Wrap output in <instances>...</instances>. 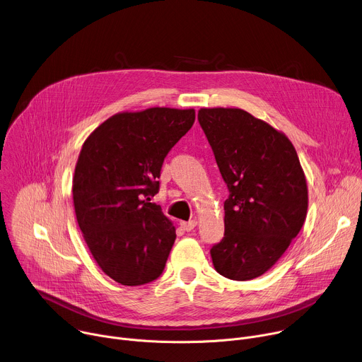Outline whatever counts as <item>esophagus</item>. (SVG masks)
<instances>
[{"instance_id":"esophagus-1","label":"esophagus","mask_w":362,"mask_h":362,"mask_svg":"<svg viewBox=\"0 0 362 362\" xmlns=\"http://www.w3.org/2000/svg\"><path fill=\"white\" fill-rule=\"evenodd\" d=\"M196 225H197V221H196V219L189 221V222H180V228H182L183 230H186V232L193 230V229L196 228Z\"/></svg>"}]
</instances>
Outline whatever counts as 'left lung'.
<instances>
[{
	"label": "left lung",
	"mask_w": 362,
	"mask_h": 362,
	"mask_svg": "<svg viewBox=\"0 0 362 362\" xmlns=\"http://www.w3.org/2000/svg\"><path fill=\"white\" fill-rule=\"evenodd\" d=\"M199 123L228 185L225 236L211 249L215 269L233 281L269 271L303 226L308 186L285 133L236 107H203Z\"/></svg>",
	"instance_id": "obj_1"
}]
</instances>
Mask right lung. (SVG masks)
<instances>
[{"label": "right lung", "instance_id": "1", "mask_svg": "<svg viewBox=\"0 0 362 362\" xmlns=\"http://www.w3.org/2000/svg\"><path fill=\"white\" fill-rule=\"evenodd\" d=\"M194 117V109L120 112L83 143L73 177L76 219L100 269L122 285L148 284L165 269L176 229L148 196Z\"/></svg>", "mask_w": 362, "mask_h": 362}]
</instances>
